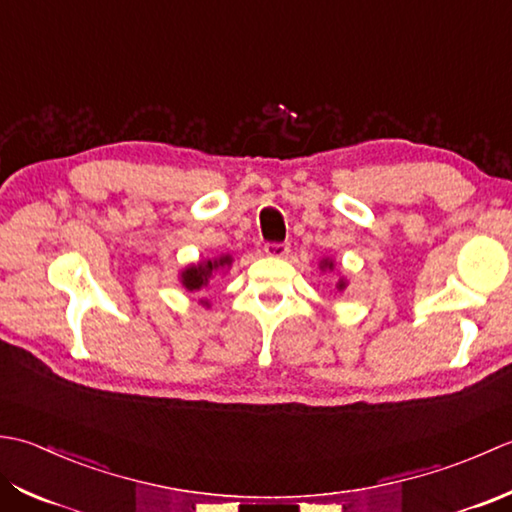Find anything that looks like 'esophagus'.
Instances as JSON below:
<instances>
[{"label": "esophagus", "mask_w": 512, "mask_h": 512, "mask_svg": "<svg viewBox=\"0 0 512 512\" xmlns=\"http://www.w3.org/2000/svg\"><path fill=\"white\" fill-rule=\"evenodd\" d=\"M289 243H267L265 245V254L274 256V258H283L289 254Z\"/></svg>", "instance_id": "34e87169"}]
</instances>
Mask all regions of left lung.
Listing matches in <instances>:
<instances>
[{"instance_id": "obj_1", "label": "left lung", "mask_w": 512, "mask_h": 512, "mask_svg": "<svg viewBox=\"0 0 512 512\" xmlns=\"http://www.w3.org/2000/svg\"><path fill=\"white\" fill-rule=\"evenodd\" d=\"M325 265H327V267H329V269H331V263H325ZM340 287H342V283H340Z\"/></svg>"}]
</instances>
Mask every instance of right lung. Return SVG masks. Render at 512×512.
Here are the masks:
<instances>
[{"mask_svg": "<svg viewBox=\"0 0 512 512\" xmlns=\"http://www.w3.org/2000/svg\"><path fill=\"white\" fill-rule=\"evenodd\" d=\"M232 263L229 260V256H223L218 260H207V263L203 265H196V267H190L183 271V285L190 289V291H198L201 287H207V280H210V276L214 274V269L218 267H225Z\"/></svg>", "mask_w": 512, "mask_h": 512, "instance_id": "obj_1", "label": "right lung"}]
</instances>
